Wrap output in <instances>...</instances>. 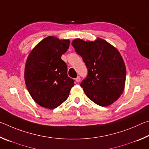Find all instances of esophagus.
I'll return each instance as SVG.
<instances>
[{
	"mask_svg": "<svg viewBox=\"0 0 149 149\" xmlns=\"http://www.w3.org/2000/svg\"><path fill=\"white\" fill-rule=\"evenodd\" d=\"M81 81V77L79 76H77L76 78H75V81L79 83Z\"/></svg>",
	"mask_w": 149,
	"mask_h": 149,
	"instance_id": "34e87169",
	"label": "esophagus"
}]
</instances>
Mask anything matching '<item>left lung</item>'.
Returning <instances> with one entry per match:
<instances>
[{
    "label": "left lung",
    "instance_id": "8db88e82",
    "mask_svg": "<svg viewBox=\"0 0 149 149\" xmlns=\"http://www.w3.org/2000/svg\"><path fill=\"white\" fill-rule=\"evenodd\" d=\"M72 44L87 69V77L80 84L85 95L100 107L114 103L122 94L126 77L119 51L99 38L94 42L76 39Z\"/></svg>",
    "mask_w": 149,
    "mask_h": 149
}]
</instances>
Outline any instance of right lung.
<instances>
[{
  "instance_id": "add662e5",
  "label": "right lung",
  "mask_w": 149,
  "mask_h": 149,
  "mask_svg": "<svg viewBox=\"0 0 149 149\" xmlns=\"http://www.w3.org/2000/svg\"><path fill=\"white\" fill-rule=\"evenodd\" d=\"M69 40L45 38L29 54L25 67V81L30 95L42 107L53 109L69 97L74 80L68 75L61 56L68 49Z\"/></svg>"
}]
</instances>
